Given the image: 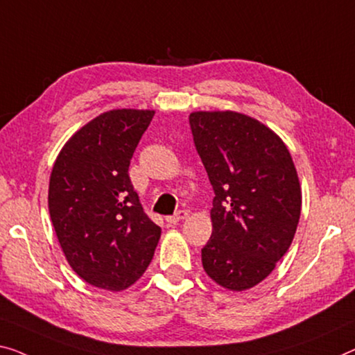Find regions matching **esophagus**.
I'll return each mask as SVG.
<instances>
[{"mask_svg": "<svg viewBox=\"0 0 355 355\" xmlns=\"http://www.w3.org/2000/svg\"><path fill=\"white\" fill-rule=\"evenodd\" d=\"M188 216V211L187 210H180V211H177L175 215H172V216H167L166 218V221L168 225H177L178 221H182V220H184Z\"/></svg>", "mask_w": 355, "mask_h": 355, "instance_id": "34e87169", "label": "esophagus"}]
</instances>
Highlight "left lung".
<instances>
[{"label": "left lung", "instance_id": "1", "mask_svg": "<svg viewBox=\"0 0 355 355\" xmlns=\"http://www.w3.org/2000/svg\"><path fill=\"white\" fill-rule=\"evenodd\" d=\"M194 145L215 191L207 276L231 292L255 287L287 253L301 215V187L287 145L237 111H193Z\"/></svg>", "mask_w": 355, "mask_h": 355}]
</instances>
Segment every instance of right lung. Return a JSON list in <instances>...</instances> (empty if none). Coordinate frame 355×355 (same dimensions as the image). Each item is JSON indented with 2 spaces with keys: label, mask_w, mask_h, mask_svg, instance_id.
<instances>
[{
  "label": "right lung",
  "mask_w": 355,
  "mask_h": 355,
  "mask_svg": "<svg viewBox=\"0 0 355 355\" xmlns=\"http://www.w3.org/2000/svg\"><path fill=\"white\" fill-rule=\"evenodd\" d=\"M155 110L105 111L78 129L49 180V214L63 255L94 287L123 292L155 257L161 228L134 191L129 166Z\"/></svg>",
  "instance_id": "obj_1"
}]
</instances>
